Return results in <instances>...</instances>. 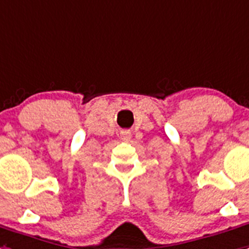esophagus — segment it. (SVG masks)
I'll return each mask as SVG.
<instances>
[{"instance_id":"34e87169","label":"esophagus","mask_w":249,"mask_h":249,"mask_svg":"<svg viewBox=\"0 0 249 249\" xmlns=\"http://www.w3.org/2000/svg\"><path fill=\"white\" fill-rule=\"evenodd\" d=\"M121 140L124 141V142H127V141L131 140L132 135H131V132L128 131V129H123V131H121Z\"/></svg>"}]
</instances>
